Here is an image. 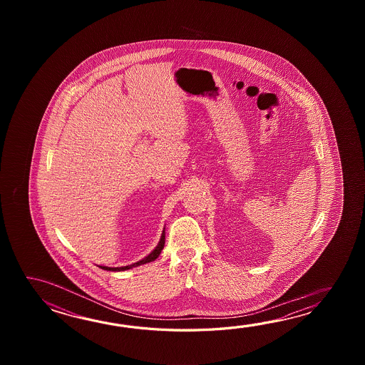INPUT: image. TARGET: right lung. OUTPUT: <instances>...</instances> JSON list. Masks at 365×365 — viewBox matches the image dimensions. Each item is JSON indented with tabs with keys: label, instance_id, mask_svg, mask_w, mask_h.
Returning <instances> with one entry per match:
<instances>
[{
	"label": "right lung",
	"instance_id": "add662e5",
	"mask_svg": "<svg viewBox=\"0 0 365 365\" xmlns=\"http://www.w3.org/2000/svg\"><path fill=\"white\" fill-rule=\"evenodd\" d=\"M164 241H165V233H164L163 231L160 241H159V244L156 245V248L154 249L148 257H145L143 259H140V261L135 262V264H128V266H123V267H107V266H99V267L103 269V270H108V272H124V270H129V269L137 267V266H140V264H148V262H151V261H155L156 258L159 257V255L162 253V250H163Z\"/></svg>",
	"mask_w": 365,
	"mask_h": 365
}]
</instances>
